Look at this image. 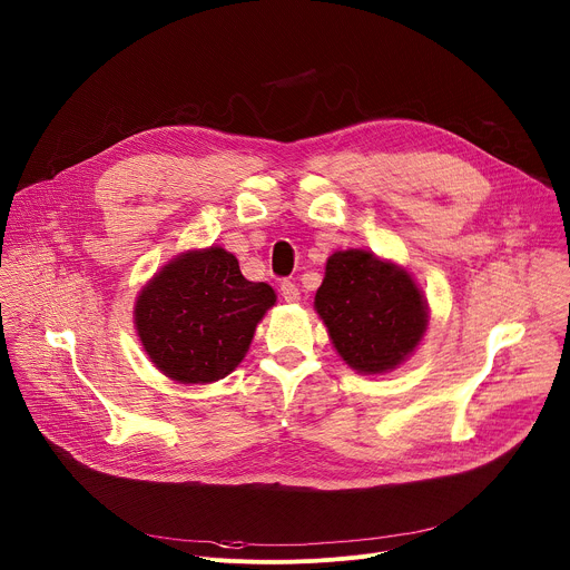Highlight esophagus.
<instances>
[{
  "label": "esophagus",
  "mask_w": 570,
  "mask_h": 570,
  "mask_svg": "<svg viewBox=\"0 0 570 570\" xmlns=\"http://www.w3.org/2000/svg\"><path fill=\"white\" fill-rule=\"evenodd\" d=\"M282 297H284V302H288V304H297L299 302V291H297V286L293 284V282H282Z\"/></svg>",
  "instance_id": "34e87169"
}]
</instances>
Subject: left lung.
Returning a JSON list of instances; mask_svg holds the SVG:
<instances>
[{
	"label": "left lung",
	"mask_w": 570,
	"mask_h": 570,
	"mask_svg": "<svg viewBox=\"0 0 570 570\" xmlns=\"http://www.w3.org/2000/svg\"><path fill=\"white\" fill-rule=\"evenodd\" d=\"M313 308L338 356L358 374H385L409 361L431 317L409 271L358 248L327 259Z\"/></svg>",
	"instance_id": "8db88e82"
}]
</instances>
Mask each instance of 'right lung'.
Wrapping results in <instances>:
<instances>
[{"label": "right lung", "instance_id": "add662e5", "mask_svg": "<svg viewBox=\"0 0 570 570\" xmlns=\"http://www.w3.org/2000/svg\"><path fill=\"white\" fill-rule=\"evenodd\" d=\"M277 302L248 282L220 246L180 253L135 299V330L150 363L176 383H214L246 358L257 324Z\"/></svg>", "mask_w": 570, "mask_h": 570}]
</instances>
